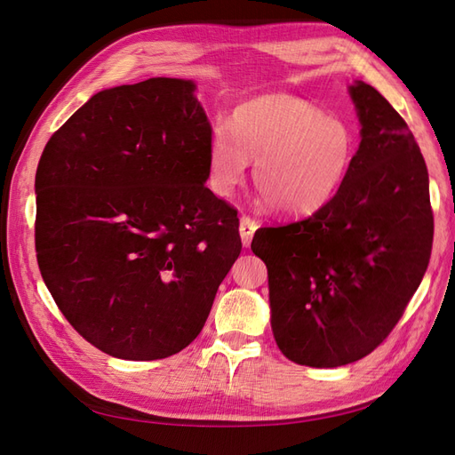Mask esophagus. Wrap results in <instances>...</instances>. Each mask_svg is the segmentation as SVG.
<instances>
[{"instance_id": "34e87169", "label": "esophagus", "mask_w": 455, "mask_h": 455, "mask_svg": "<svg viewBox=\"0 0 455 455\" xmlns=\"http://www.w3.org/2000/svg\"><path fill=\"white\" fill-rule=\"evenodd\" d=\"M255 228H258V223H255L251 217L242 215V219H240V238H242L243 246H250V243H251Z\"/></svg>"}]
</instances>
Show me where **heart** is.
I'll list each match as a JSON object with an SVG mask.
<instances>
[{"mask_svg":"<svg viewBox=\"0 0 455 455\" xmlns=\"http://www.w3.org/2000/svg\"><path fill=\"white\" fill-rule=\"evenodd\" d=\"M357 154L346 121L286 94L251 98L217 126L207 148V184L232 196L253 165V186L267 212L304 217L342 190Z\"/></svg>","mask_w":455,"mask_h":455,"instance_id":"1","label":"heart"}]
</instances>
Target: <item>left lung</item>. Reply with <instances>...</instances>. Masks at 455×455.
I'll use <instances>...</instances> for the list:
<instances>
[{"label": "left lung", "instance_id": "left-lung-1", "mask_svg": "<svg viewBox=\"0 0 455 455\" xmlns=\"http://www.w3.org/2000/svg\"><path fill=\"white\" fill-rule=\"evenodd\" d=\"M361 142L342 190L313 215L263 227L271 327L294 363L340 367L369 355L423 281L435 217L428 171L405 121L379 92L349 86Z\"/></svg>", "mask_w": 455, "mask_h": 455}]
</instances>
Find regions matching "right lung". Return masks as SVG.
<instances>
[{
	"label": "right lung",
	"instance_id": "obj_1",
	"mask_svg": "<svg viewBox=\"0 0 455 455\" xmlns=\"http://www.w3.org/2000/svg\"><path fill=\"white\" fill-rule=\"evenodd\" d=\"M182 78L98 92L45 144L38 267L73 329L151 361L202 332L238 259V212L204 184L212 126Z\"/></svg>",
	"mask_w": 455,
	"mask_h": 455
}]
</instances>
